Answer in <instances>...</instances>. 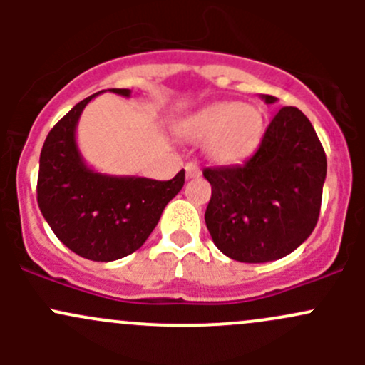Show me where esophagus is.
<instances>
[{
  "mask_svg": "<svg viewBox=\"0 0 365 365\" xmlns=\"http://www.w3.org/2000/svg\"><path fill=\"white\" fill-rule=\"evenodd\" d=\"M185 175H187V178H189V180L197 178V176L201 175V169L197 168L196 164H192V162H189V164L185 165Z\"/></svg>",
  "mask_w": 365,
  "mask_h": 365,
  "instance_id": "esophagus-1",
  "label": "esophagus"
}]
</instances>
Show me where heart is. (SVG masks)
<instances>
[{"instance_id": "obj_1", "label": "heart", "mask_w": 365, "mask_h": 365, "mask_svg": "<svg viewBox=\"0 0 365 365\" xmlns=\"http://www.w3.org/2000/svg\"><path fill=\"white\" fill-rule=\"evenodd\" d=\"M176 132L189 141H205V153L217 164H238L256 150L263 134V114L237 101L215 102L182 118Z\"/></svg>"}]
</instances>
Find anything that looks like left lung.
<instances>
[{
  "label": "left lung",
  "instance_id": "1",
  "mask_svg": "<svg viewBox=\"0 0 365 365\" xmlns=\"http://www.w3.org/2000/svg\"><path fill=\"white\" fill-rule=\"evenodd\" d=\"M203 175L212 185L205 222L217 249L242 263H268L292 254L314 230L327 157L307 116L282 108L251 159Z\"/></svg>",
  "mask_w": 365,
  "mask_h": 365
}]
</instances>
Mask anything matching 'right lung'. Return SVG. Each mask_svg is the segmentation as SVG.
<instances>
[{
    "mask_svg": "<svg viewBox=\"0 0 365 365\" xmlns=\"http://www.w3.org/2000/svg\"><path fill=\"white\" fill-rule=\"evenodd\" d=\"M58 121L40 153L36 201L43 219L70 251L91 261H114L138 251L159 222L165 205L182 190L185 171L168 182L108 175L86 164L77 145V123L91 98ZM128 98L132 91L111 88Z\"/></svg>",
    "mask_w": 365,
    "mask_h": 365,
    "instance_id": "1",
    "label": "right lung"
}]
</instances>
